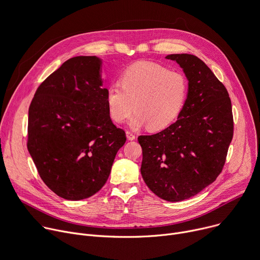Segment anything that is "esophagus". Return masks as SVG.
Segmentation results:
<instances>
[{"label": "esophagus", "instance_id": "1", "mask_svg": "<svg viewBox=\"0 0 260 260\" xmlns=\"http://www.w3.org/2000/svg\"><path fill=\"white\" fill-rule=\"evenodd\" d=\"M125 134H126V138H127V140H129V141H133V140H135V139H136V136H135V134H133L132 132H129V131H126V132H125Z\"/></svg>", "mask_w": 260, "mask_h": 260}]
</instances>
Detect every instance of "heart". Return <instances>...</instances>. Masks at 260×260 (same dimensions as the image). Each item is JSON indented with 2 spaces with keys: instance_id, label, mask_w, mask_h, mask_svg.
Wrapping results in <instances>:
<instances>
[{
  "instance_id": "1",
  "label": "heart",
  "mask_w": 260,
  "mask_h": 260,
  "mask_svg": "<svg viewBox=\"0 0 260 260\" xmlns=\"http://www.w3.org/2000/svg\"><path fill=\"white\" fill-rule=\"evenodd\" d=\"M188 93V81L181 73L171 72L155 63H137L125 69L120 86L106 90V104L112 120L121 123L129 119L137 129L148 125L159 129L171 124L181 112Z\"/></svg>"
}]
</instances>
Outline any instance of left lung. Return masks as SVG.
Segmentation results:
<instances>
[{
	"instance_id": "8db88e82",
	"label": "left lung",
	"mask_w": 260,
	"mask_h": 260,
	"mask_svg": "<svg viewBox=\"0 0 260 260\" xmlns=\"http://www.w3.org/2000/svg\"><path fill=\"white\" fill-rule=\"evenodd\" d=\"M188 81V93L177 120L151 136H139L141 174L159 198L178 202L214 182L225 164L233 137L231 101L208 66L190 54L166 57Z\"/></svg>"
}]
</instances>
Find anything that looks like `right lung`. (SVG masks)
<instances>
[{
	"label": "right lung",
	"mask_w": 260,
	"mask_h": 260,
	"mask_svg": "<svg viewBox=\"0 0 260 260\" xmlns=\"http://www.w3.org/2000/svg\"><path fill=\"white\" fill-rule=\"evenodd\" d=\"M102 66L96 56L68 59L38 87L29 108V153L43 182L66 200L98 193L126 141L110 118Z\"/></svg>",
	"instance_id": "add662e5"
}]
</instances>
